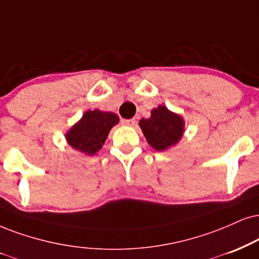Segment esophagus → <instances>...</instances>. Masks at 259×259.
Masks as SVG:
<instances>
[{
	"label": "esophagus",
	"instance_id": "esophagus-1",
	"mask_svg": "<svg viewBox=\"0 0 259 259\" xmlns=\"http://www.w3.org/2000/svg\"><path fill=\"white\" fill-rule=\"evenodd\" d=\"M121 123L123 124V126H128V127H133L136 124V119H131V120H122L121 121Z\"/></svg>",
	"mask_w": 259,
	"mask_h": 259
}]
</instances>
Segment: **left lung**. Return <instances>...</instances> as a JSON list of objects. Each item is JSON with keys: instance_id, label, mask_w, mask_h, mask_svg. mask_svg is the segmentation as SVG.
Returning <instances> with one entry per match:
<instances>
[{"instance_id": "obj_1", "label": "left lung", "mask_w": 259, "mask_h": 259, "mask_svg": "<svg viewBox=\"0 0 259 259\" xmlns=\"http://www.w3.org/2000/svg\"><path fill=\"white\" fill-rule=\"evenodd\" d=\"M139 127L149 145L156 151H165L180 142L185 132V121L180 114L158 105L149 119L139 121Z\"/></svg>"}]
</instances>
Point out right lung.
Instances as JSON below:
<instances>
[{
	"label": "right lung",
	"instance_id": "right-lung-1",
	"mask_svg": "<svg viewBox=\"0 0 259 259\" xmlns=\"http://www.w3.org/2000/svg\"><path fill=\"white\" fill-rule=\"evenodd\" d=\"M119 116L111 111L86 110L81 119L66 132V142L76 151L94 156L104 145L110 130L119 123Z\"/></svg>",
	"mask_w": 259,
	"mask_h": 259
}]
</instances>
